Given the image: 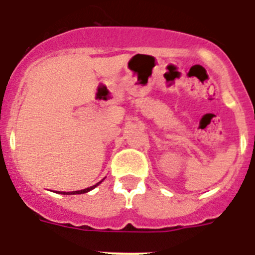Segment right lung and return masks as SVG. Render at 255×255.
<instances>
[{"instance_id": "right-lung-1", "label": "right lung", "mask_w": 255, "mask_h": 255, "mask_svg": "<svg viewBox=\"0 0 255 255\" xmlns=\"http://www.w3.org/2000/svg\"><path fill=\"white\" fill-rule=\"evenodd\" d=\"M101 182H102V181H100V182H98V184H96V185L91 186V188L83 189V190H76V191H69V193H66V191H64V193H62V194H66V195H70V194H84V193H88V191H91V190H92V189H94V188H96V186H97V185H100Z\"/></svg>"}]
</instances>
